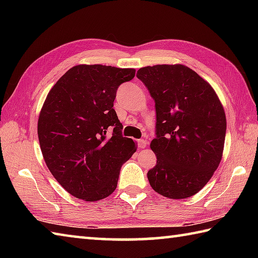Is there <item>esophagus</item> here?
I'll list each match as a JSON object with an SVG mask.
<instances>
[{
	"mask_svg": "<svg viewBox=\"0 0 258 258\" xmlns=\"http://www.w3.org/2000/svg\"><path fill=\"white\" fill-rule=\"evenodd\" d=\"M147 145H148V142L146 141V140H139L138 141V146H139V148H141V149H145V148H147Z\"/></svg>",
	"mask_w": 258,
	"mask_h": 258,
	"instance_id": "34e87169",
	"label": "esophagus"
}]
</instances>
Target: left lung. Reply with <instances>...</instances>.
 Instances as JSON below:
<instances>
[{"label": "left lung", "mask_w": 258, "mask_h": 258, "mask_svg": "<svg viewBox=\"0 0 258 258\" xmlns=\"http://www.w3.org/2000/svg\"><path fill=\"white\" fill-rule=\"evenodd\" d=\"M137 76L155 100L157 164L148 172L152 189L185 199L211 180L223 156L226 118L215 90L184 64L140 68Z\"/></svg>", "instance_id": "obj_1"}]
</instances>
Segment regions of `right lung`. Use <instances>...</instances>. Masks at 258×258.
Instances as JSON below:
<instances>
[{
  "instance_id": "add662e5",
  "label": "right lung",
  "mask_w": 258,
  "mask_h": 258,
  "mask_svg": "<svg viewBox=\"0 0 258 258\" xmlns=\"http://www.w3.org/2000/svg\"><path fill=\"white\" fill-rule=\"evenodd\" d=\"M134 76L133 68L77 64L47 93L38 116V141L49 171L74 197L107 198L117 187L121 165L137 151V143L121 135L112 108L118 86Z\"/></svg>"
}]
</instances>
